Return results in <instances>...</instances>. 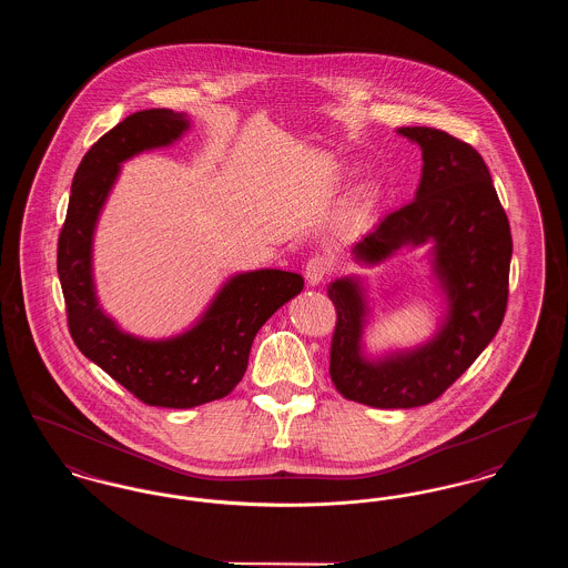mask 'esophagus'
<instances>
[{"mask_svg":"<svg viewBox=\"0 0 568 568\" xmlns=\"http://www.w3.org/2000/svg\"><path fill=\"white\" fill-rule=\"evenodd\" d=\"M332 271V264L329 260L324 255H315L306 262V268H304V276L308 281V285H320L324 281L325 276Z\"/></svg>","mask_w":568,"mask_h":568,"instance_id":"obj_1","label":"esophagus"}]
</instances>
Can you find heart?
I'll return each instance as SVG.
<instances>
[{
    "mask_svg": "<svg viewBox=\"0 0 568 568\" xmlns=\"http://www.w3.org/2000/svg\"><path fill=\"white\" fill-rule=\"evenodd\" d=\"M378 187L375 183H366L362 190L355 193V197L345 213V223L347 225H357L364 221V216L368 215V211L373 209V204L377 202Z\"/></svg>",
    "mask_w": 568,
    "mask_h": 568,
    "instance_id": "b5f03b06",
    "label": "heart"
}]
</instances>
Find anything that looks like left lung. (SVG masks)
I'll use <instances>...</instances> for the list:
<instances>
[{"label": "left lung", "instance_id": "1", "mask_svg": "<svg viewBox=\"0 0 568 568\" xmlns=\"http://www.w3.org/2000/svg\"><path fill=\"white\" fill-rule=\"evenodd\" d=\"M422 149L415 200L383 216L352 248L366 266L403 246L433 243V272L447 315L433 338L415 349L368 357L362 347L368 317L355 276L336 278L327 296L336 306L329 377L353 403L413 408L436 400L479 357L503 324L509 297L511 227L484 158L458 138L434 128H400Z\"/></svg>", "mask_w": 568, "mask_h": 568}]
</instances>
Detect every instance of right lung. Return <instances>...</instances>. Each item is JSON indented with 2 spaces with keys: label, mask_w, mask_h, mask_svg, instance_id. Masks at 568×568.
Wrapping results in <instances>:
<instances>
[{
  "label": "right lung",
  "mask_w": 568,
  "mask_h": 568,
  "mask_svg": "<svg viewBox=\"0 0 568 568\" xmlns=\"http://www.w3.org/2000/svg\"><path fill=\"white\" fill-rule=\"evenodd\" d=\"M187 130V114L151 109L130 114L102 135L74 174L57 244V272L77 347L138 400L165 408H191L227 396L243 378L260 327L304 287L296 272H241L219 290L190 329L163 341L132 336L102 311L93 285V232L121 163L168 146Z\"/></svg>",
  "instance_id": "right-lung-1"
}]
</instances>
